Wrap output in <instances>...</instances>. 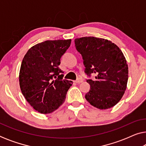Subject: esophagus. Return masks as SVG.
I'll use <instances>...</instances> for the list:
<instances>
[{
    "instance_id": "34e87169",
    "label": "esophagus",
    "mask_w": 146,
    "mask_h": 146,
    "mask_svg": "<svg viewBox=\"0 0 146 146\" xmlns=\"http://www.w3.org/2000/svg\"><path fill=\"white\" fill-rule=\"evenodd\" d=\"M76 83H77V84H79V83H81V82H83V80L82 79V78H78V79H77L76 80V81H74Z\"/></svg>"
}]
</instances>
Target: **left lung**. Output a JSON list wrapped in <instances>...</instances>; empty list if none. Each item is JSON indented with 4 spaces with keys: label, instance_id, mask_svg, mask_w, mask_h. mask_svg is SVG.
Here are the masks:
<instances>
[{
    "label": "left lung",
    "instance_id": "obj_1",
    "mask_svg": "<svg viewBox=\"0 0 146 146\" xmlns=\"http://www.w3.org/2000/svg\"><path fill=\"white\" fill-rule=\"evenodd\" d=\"M80 52L86 73L96 74V80H88L90 90L85 96L92 106L100 110L111 108L124 94L128 80V66L122 52L107 39L94 36L74 40Z\"/></svg>",
    "mask_w": 146,
    "mask_h": 146
}]
</instances>
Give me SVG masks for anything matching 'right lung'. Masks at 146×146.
Masks as SVG:
<instances>
[{"label": "right lung", "instance_id": "right-lung-1", "mask_svg": "<svg viewBox=\"0 0 146 146\" xmlns=\"http://www.w3.org/2000/svg\"><path fill=\"white\" fill-rule=\"evenodd\" d=\"M70 44L71 39L46 40L31 47L24 57L19 72L20 88L30 105L40 113L53 112L64 102L73 82L62 80L58 66Z\"/></svg>", "mask_w": 146, "mask_h": 146}]
</instances>
